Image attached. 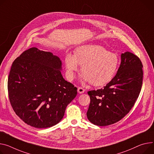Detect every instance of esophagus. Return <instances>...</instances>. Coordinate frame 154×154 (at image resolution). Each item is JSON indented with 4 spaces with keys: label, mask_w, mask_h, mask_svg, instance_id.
Returning <instances> with one entry per match:
<instances>
[{
    "label": "esophagus",
    "mask_w": 154,
    "mask_h": 154,
    "mask_svg": "<svg viewBox=\"0 0 154 154\" xmlns=\"http://www.w3.org/2000/svg\"><path fill=\"white\" fill-rule=\"evenodd\" d=\"M85 91V89H83L82 88L79 87V88H78V92L79 94H82V93H84Z\"/></svg>",
    "instance_id": "esophagus-1"
}]
</instances>
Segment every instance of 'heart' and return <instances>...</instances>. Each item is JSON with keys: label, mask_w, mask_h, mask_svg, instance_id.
<instances>
[{"label": "heart", "mask_w": 154, "mask_h": 154, "mask_svg": "<svg viewBox=\"0 0 154 154\" xmlns=\"http://www.w3.org/2000/svg\"><path fill=\"white\" fill-rule=\"evenodd\" d=\"M66 76L75 78L81 66L82 78L95 86L108 84L114 78L119 65L118 56L97 45H84L75 50L74 55L68 54L65 58Z\"/></svg>", "instance_id": "heart-1"}]
</instances>
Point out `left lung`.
Listing matches in <instances>:
<instances>
[{
  "mask_svg": "<svg viewBox=\"0 0 154 154\" xmlns=\"http://www.w3.org/2000/svg\"><path fill=\"white\" fill-rule=\"evenodd\" d=\"M143 64L129 52L121 55V64L113 79L100 89L88 92L90 104L88 119L97 126L120 121L134 106L143 85Z\"/></svg>",
  "mask_w": 154,
  "mask_h": 154,
  "instance_id": "1",
  "label": "left lung"
}]
</instances>
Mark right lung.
Instances as JSON below:
<instances>
[{
	"label": "right lung",
	"mask_w": 154,
	"mask_h": 154,
	"mask_svg": "<svg viewBox=\"0 0 154 154\" xmlns=\"http://www.w3.org/2000/svg\"><path fill=\"white\" fill-rule=\"evenodd\" d=\"M62 63L50 52L32 47L11 65L8 78L9 100L15 113L37 128L53 126L61 121L77 88L64 79Z\"/></svg>",
	"instance_id": "add662e5"
}]
</instances>
